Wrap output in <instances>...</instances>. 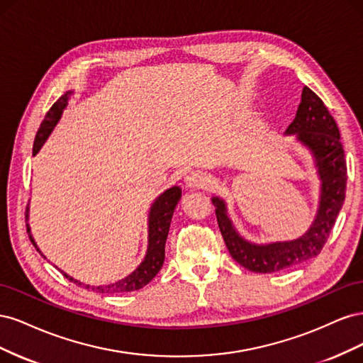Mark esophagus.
Wrapping results in <instances>:
<instances>
[{
    "instance_id": "1",
    "label": "esophagus",
    "mask_w": 363,
    "mask_h": 363,
    "mask_svg": "<svg viewBox=\"0 0 363 363\" xmlns=\"http://www.w3.org/2000/svg\"><path fill=\"white\" fill-rule=\"evenodd\" d=\"M184 182L188 188H204L208 182V177L203 171H192L186 175Z\"/></svg>"
}]
</instances>
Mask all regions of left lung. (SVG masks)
I'll return each instance as SVG.
<instances>
[{"label": "left lung", "mask_w": 363, "mask_h": 363, "mask_svg": "<svg viewBox=\"0 0 363 363\" xmlns=\"http://www.w3.org/2000/svg\"><path fill=\"white\" fill-rule=\"evenodd\" d=\"M312 152L321 180L320 206L311 228L294 240L252 244L238 233L227 215L225 201L213 196L215 213L224 242L239 265L260 274L277 272L300 265L320 255L342 208L347 188V163L340 133L323 100L304 86L295 119L286 130Z\"/></svg>", "instance_id": "obj_1"}]
</instances>
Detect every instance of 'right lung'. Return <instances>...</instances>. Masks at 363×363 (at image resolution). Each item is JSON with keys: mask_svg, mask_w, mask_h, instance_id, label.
<instances>
[{"mask_svg": "<svg viewBox=\"0 0 363 363\" xmlns=\"http://www.w3.org/2000/svg\"><path fill=\"white\" fill-rule=\"evenodd\" d=\"M72 95V91L67 92L62 95L59 100L52 104V107L45 115V119L42 121V124L38 130V135L35 138V145H33V156H36L42 145L45 144V140L51 135L52 128L56 127L59 123V119L62 118V113L65 108L68 106L69 96ZM182 199V189L179 186H172V188L167 189L163 194H160L156 201L151 204L150 213H148V248H147V255L144 260L140 262V265L128 274L127 277L121 279L115 283H108V284H101V286H91V284H83L82 281L75 280L69 277L67 272H63V276L74 281L79 286H84L86 289H92L95 292L100 294H119V292H131V291H138L140 288H144L145 284H148L152 279L156 277V274L160 271L163 260H164V244H167V238L169 232V225H171V219L174 215V208L177 206V203ZM28 211V208H27ZM28 219V215H27ZM27 232L30 233V227L27 224ZM30 240L33 245L36 247V250L40 252L38 248L35 239L30 235Z\"/></svg>", "mask_w": 363, "mask_h": 363, "instance_id": "add662e5", "label": "right lung"}]
</instances>
